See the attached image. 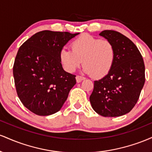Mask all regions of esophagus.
<instances>
[{"label":"esophagus","instance_id":"34e87169","mask_svg":"<svg viewBox=\"0 0 152 152\" xmlns=\"http://www.w3.org/2000/svg\"><path fill=\"white\" fill-rule=\"evenodd\" d=\"M76 81H77L78 83H79V82H81V81H83V80H84L85 78L83 77V76H76Z\"/></svg>","mask_w":152,"mask_h":152}]
</instances>
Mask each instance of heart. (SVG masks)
<instances>
[{
  "instance_id": "1",
  "label": "heart",
  "mask_w": 152,
  "mask_h": 152,
  "mask_svg": "<svg viewBox=\"0 0 152 152\" xmlns=\"http://www.w3.org/2000/svg\"><path fill=\"white\" fill-rule=\"evenodd\" d=\"M71 50L63 48L59 59L68 72H74L81 63L83 72L95 78H102L109 73L115 60V48L108 40H100L88 34H83L74 39Z\"/></svg>"
}]
</instances>
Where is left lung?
Wrapping results in <instances>:
<instances>
[{
    "label": "left lung",
    "mask_w": 152,
    "mask_h": 152,
    "mask_svg": "<svg viewBox=\"0 0 152 152\" xmlns=\"http://www.w3.org/2000/svg\"><path fill=\"white\" fill-rule=\"evenodd\" d=\"M99 35L114 45L115 60L109 74L94 81L90 102L101 116H120L129 112L139 98L145 82L144 60L136 45L119 32L105 30Z\"/></svg>",
    "instance_id": "8db88e82"
}]
</instances>
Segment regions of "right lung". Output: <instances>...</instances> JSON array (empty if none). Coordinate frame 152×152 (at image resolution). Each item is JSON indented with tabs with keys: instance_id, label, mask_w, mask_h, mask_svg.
Segmentation results:
<instances>
[{
	"instance_id": "1",
	"label": "right lung",
	"mask_w": 152,
	"mask_h": 152,
	"mask_svg": "<svg viewBox=\"0 0 152 152\" xmlns=\"http://www.w3.org/2000/svg\"><path fill=\"white\" fill-rule=\"evenodd\" d=\"M79 34L43 31L19 48L13 65L15 86L20 102L39 116L56 113L76 84V76L64 70L59 53Z\"/></svg>"
}]
</instances>
